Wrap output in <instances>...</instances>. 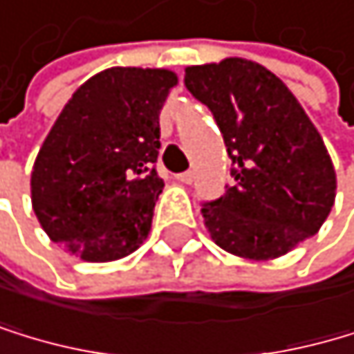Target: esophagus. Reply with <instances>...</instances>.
<instances>
[{
    "label": "esophagus",
    "mask_w": 354,
    "mask_h": 354,
    "mask_svg": "<svg viewBox=\"0 0 354 354\" xmlns=\"http://www.w3.org/2000/svg\"><path fill=\"white\" fill-rule=\"evenodd\" d=\"M176 178H178L183 185H192L194 183V171H183V174L176 176Z\"/></svg>",
    "instance_id": "esophagus-1"
}]
</instances>
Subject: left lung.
Returning a JSON list of instances; mask_svg holds the SVG:
<instances>
[{
	"label": "left lung",
	"mask_w": 354,
	"mask_h": 354,
	"mask_svg": "<svg viewBox=\"0 0 354 354\" xmlns=\"http://www.w3.org/2000/svg\"><path fill=\"white\" fill-rule=\"evenodd\" d=\"M185 86L209 106L232 160V187L202 204L211 239L230 254L268 261L315 235L335 202V169L281 77L226 58L187 67Z\"/></svg>",
	"instance_id": "left-lung-1"
}]
</instances>
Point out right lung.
Instances as JSON below:
<instances>
[{
  "label": "right lung",
  "mask_w": 354,
  "mask_h": 354,
  "mask_svg": "<svg viewBox=\"0 0 354 354\" xmlns=\"http://www.w3.org/2000/svg\"><path fill=\"white\" fill-rule=\"evenodd\" d=\"M178 77L113 67L75 91L32 169V209L54 243L91 263L128 257L152 226L162 178L158 115Z\"/></svg>",
  "instance_id": "obj_1"
}]
</instances>
